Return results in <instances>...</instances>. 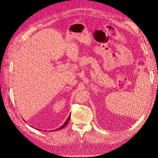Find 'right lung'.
Listing matches in <instances>:
<instances>
[{
    "label": "right lung",
    "mask_w": 158,
    "mask_h": 158,
    "mask_svg": "<svg viewBox=\"0 0 158 158\" xmlns=\"http://www.w3.org/2000/svg\"><path fill=\"white\" fill-rule=\"evenodd\" d=\"M70 115H69V117H68V118H67V119H66V121H65V123L63 124V125H62L60 128H57V129H56V130H55V131H59V130H60V129L63 128L66 125H67V124H68V123H69V120H70ZM38 130H39V129H38Z\"/></svg>",
    "instance_id": "1"
}]
</instances>
